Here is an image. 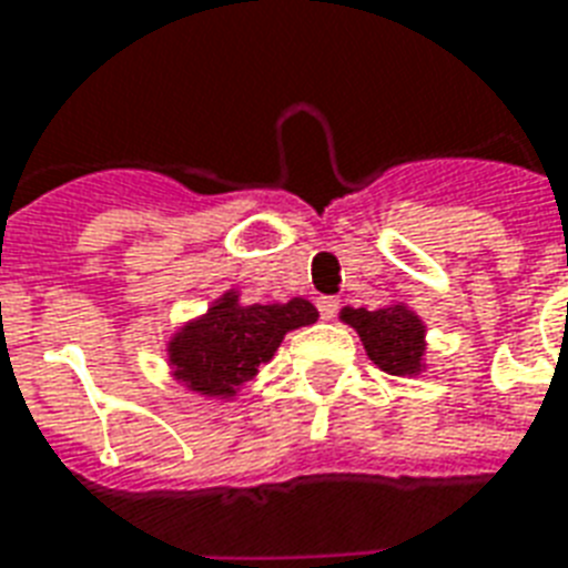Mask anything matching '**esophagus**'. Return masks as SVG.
<instances>
[{"label": "esophagus", "instance_id": "1", "mask_svg": "<svg viewBox=\"0 0 568 568\" xmlns=\"http://www.w3.org/2000/svg\"><path fill=\"white\" fill-rule=\"evenodd\" d=\"M318 312L324 321H333L338 312V301L336 297H318Z\"/></svg>", "mask_w": 568, "mask_h": 568}]
</instances>
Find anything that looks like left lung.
Segmentation results:
<instances>
[{
  "instance_id": "obj_1",
  "label": "left lung",
  "mask_w": 568,
  "mask_h": 568,
  "mask_svg": "<svg viewBox=\"0 0 568 568\" xmlns=\"http://www.w3.org/2000/svg\"><path fill=\"white\" fill-rule=\"evenodd\" d=\"M342 321L359 333L365 354L386 374H415L422 368L424 327L406 306L388 310H345Z\"/></svg>"
}]
</instances>
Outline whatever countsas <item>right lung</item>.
I'll list each match as a JSON object with an SVG mask.
<instances>
[{"label":"right lung","mask_w":568,"mask_h":568,"mask_svg":"<svg viewBox=\"0 0 568 568\" xmlns=\"http://www.w3.org/2000/svg\"><path fill=\"white\" fill-rule=\"evenodd\" d=\"M318 310L310 301L253 303L241 306L239 294H223L209 315L176 333L171 342V365L176 379L200 395L232 397L247 379L274 359L288 329L315 324Z\"/></svg>","instance_id":"right-lung-1"}]
</instances>
